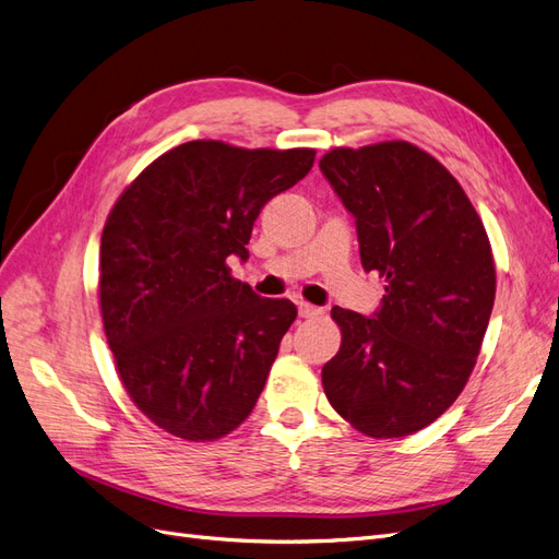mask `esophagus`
Returning a JSON list of instances; mask_svg holds the SVG:
<instances>
[{
    "label": "esophagus",
    "instance_id": "1",
    "mask_svg": "<svg viewBox=\"0 0 559 559\" xmlns=\"http://www.w3.org/2000/svg\"><path fill=\"white\" fill-rule=\"evenodd\" d=\"M298 314H300L302 319H312V317H319L321 310L314 308V306H310V302H298Z\"/></svg>",
    "mask_w": 559,
    "mask_h": 559
}]
</instances>
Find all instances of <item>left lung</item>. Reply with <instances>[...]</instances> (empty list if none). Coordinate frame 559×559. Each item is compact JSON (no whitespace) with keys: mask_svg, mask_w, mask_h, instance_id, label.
I'll use <instances>...</instances> for the list:
<instances>
[{"mask_svg":"<svg viewBox=\"0 0 559 559\" xmlns=\"http://www.w3.org/2000/svg\"><path fill=\"white\" fill-rule=\"evenodd\" d=\"M319 167L357 218L364 270L386 282L373 317L331 310L343 341L321 384L357 431L411 436L476 366L497 292L492 247L460 181L411 142L337 146Z\"/></svg>","mask_w":559,"mask_h":559,"instance_id":"8db88e82","label":"left lung"}]
</instances>
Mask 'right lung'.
Returning <instances> with one entry per match:
<instances>
[{
  "label": "right lung",
  "mask_w": 559,
  "mask_h": 559,
  "mask_svg": "<svg viewBox=\"0 0 559 559\" xmlns=\"http://www.w3.org/2000/svg\"><path fill=\"white\" fill-rule=\"evenodd\" d=\"M314 148L186 142L140 173L99 242V312L132 403L163 431L207 443L257 405L284 333L286 298L235 280L263 205L310 173Z\"/></svg>",
  "instance_id": "1"
}]
</instances>
